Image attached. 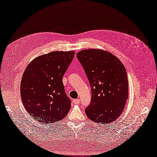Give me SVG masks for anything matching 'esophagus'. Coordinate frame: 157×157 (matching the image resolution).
Returning a JSON list of instances; mask_svg holds the SVG:
<instances>
[{
	"instance_id": "esophagus-1",
	"label": "esophagus",
	"mask_w": 157,
	"mask_h": 157,
	"mask_svg": "<svg viewBox=\"0 0 157 157\" xmlns=\"http://www.w3.org/2000/svg\"><path fill=\"white\" fill-rule=\"evenodd\" d=\"M79 100H73V102L75 103V104H76V105H78V104H79Z\"/></svg>"
}]
</instances>
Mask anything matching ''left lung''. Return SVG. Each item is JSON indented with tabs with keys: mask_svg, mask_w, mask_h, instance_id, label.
I'll return each instance as SVG.
<instances>
[{
	"mask_svg": "<svg viewBox=\"0 0 157 157\" xmlns=\"http://www.w3.org/2000/svg\"><path fill=\"white\" fill-rule=\"evenodd\" d=\"M77 57L91 86V102L85 113L102 124L114 121L122 113L128 98V82L123 63L109 52L87 49Z\"/></svg>",
	"mask_w": 157,
	"mask_h": 157,
	"instance_id": "obj_1",
	"label": "left lung"
}]
</instances>
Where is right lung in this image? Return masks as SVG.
I'll return each instance as SVG.
<instances>
[{"mask_svg":"<svg viewBox=\"0 0 157 157\" xmlns=\"http://www.w3.org/2000/svg\"><path fill=\"white\" fill-rule=\"evenodd\" d=\"M75 52H52L32 60L22 75L21 96L25 108L36 120L54 123L65 118L71 107L63 76Z\"/></svg>","mask_w":157,"mask_h":157,"instance_id":"1","label":"right lung"}]
</instances>
